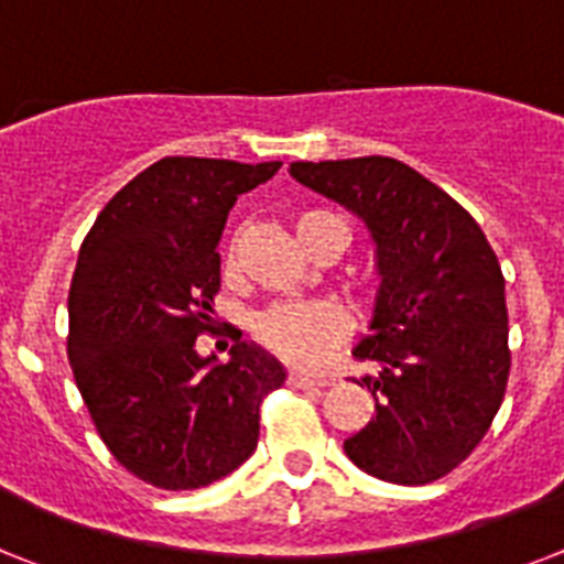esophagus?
Listing matches in <instances>:
<instances>
[{"label": "esophagus", "instance_id": "1", "mask_svg": "<svg viewBox=\"0 0 564 564\" xmlns=\"http://www.w3.org/2000/svg\"><path fill=\"white\" fill-rule=\"evenodd\" d=\"M333 378L326 376H306V372H290V384L295 387H326Z\"/></svg>", "mask_w": 564, "mask_h": 564}]
</instances>
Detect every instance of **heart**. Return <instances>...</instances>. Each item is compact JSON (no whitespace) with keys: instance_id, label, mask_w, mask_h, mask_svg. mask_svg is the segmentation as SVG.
Returning a JSON list of instances; mask_svg holds the SVG:
<instances>
[{"instance_id":"b5f03b06","label":"heart","mask_w":564,"mask_h":564,"mask_svg":"<svg viewBox=\"0 0 564 564\" xmlns=\"http://www.w3.org/2000/svg\"><path fill=\"white\" fill-rule=\"evenodd\" d=\"M344 224L338 215L326 209L301 212L295 217V231L301 243H310L324 224ZM254 335L272 352L292 364H318L333 344L347 335V315L329 301H286L260 312L254 321Z\"/></svg>"}]
</instances>
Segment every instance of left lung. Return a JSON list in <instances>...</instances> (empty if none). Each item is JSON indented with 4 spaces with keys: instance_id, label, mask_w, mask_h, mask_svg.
<instances>
[{
    "instance_id": "obj_1",
    "label": "left lung",
    "mask_w": 564,
    "mask_h": 564,
    "mask_svg": "<svg viewBox=\"0 0 564 564\" xmlns=\"http://www.w3.org/2000/svg\"><path fill=\"white\" fill-rule=\"evenodd\" d=\"M290 174L347 206L376 240L381 286L370 335L352 349L376 367L358 381L376 419L344 451L392 485L442 479L485 438L508 387L499 258L470 212L401 160L292 163Z\"/></svg>"
}]
</instances>
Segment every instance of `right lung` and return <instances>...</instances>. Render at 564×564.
<instances>
[{
  "label": "right lung",
  "mask_w": 564,
  "mask_h": 564,
  "mask_svg": "<svg viewBox=\"0 0 564 564\" xmlns=\"http://www.w3.org/2000/svg\"><path fill=\"white\" fill-rule=\"evenodd\" d=\"M281 169L163 158L122 186L79 246L68 361L99 438L131 476L197 490L258 447L260 404L286 381L272 355L235 340L200 358L220 290L217 243L238 194Z\"/></svg>",
  "instance_id": "add662e5"
}]
</instances>
